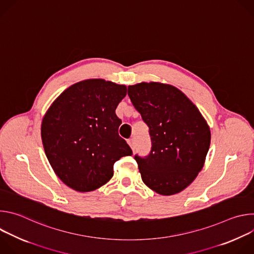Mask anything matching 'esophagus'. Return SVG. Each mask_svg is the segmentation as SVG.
<instances>
[{
    "label": "esophagus",
    "instance_id": "obj_1",
    "mask_svg": "<svg viewBox=\"0 0 254 254\" xmlns=\"http://www.w3.org/2000/svg\"><path fill=\"white\" fill-rule=\"evenodd\" d=\"M127 142H128V144H129V147L131 148L132 152H134V150H135V144H134V139H133V138H129V139L127 140Z\"/></svg>",
    "mask_w": 254,
    "mask_h": 254
}]
</instances>
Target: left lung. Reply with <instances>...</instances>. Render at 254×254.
Returning a JSON list of instances; mask_svg holds the SVG:
<instances>
[{"label": "left lung", "instance_id": "obj_1", "mask_svg": "<svg viewBox=\"0 0 254 254\" xmlns=\"http://www.w3.org/2000/svg\"><path fill=\"white\" fill-rule=\"evenodd\" d=\"M132 105L149 127L152 149L134 156L142 182L164 196L186 189L202 170L210 147L209 126L196 105L173 85H129Z\"/></svg>", "mask_w": 254, "mask_h": 254}]
</instances>
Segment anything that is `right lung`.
I'll return each mask as SVG.
<instances>
[{
	"instance_id": "obj_1",
	"label": "right lung",
	"mask_w": 254,
	"mask_h": 254,
	"mask_svg": "<svg viewBox=\"0 0 254 254\" xmlns=\"http://www.w3.org/2000/svg\"><path fill=\"white\" fill-rule=\"evenodd\" d=\"M127 86L88 79L64 90L41 125L46 157L62 182L78 192L93 191L114 176V164L132 152L119 135L116 110Z\"/></svg>"
}]
</instances>
